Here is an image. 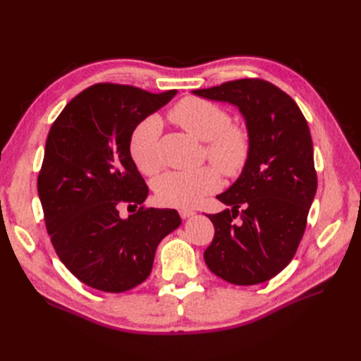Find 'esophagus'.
Instances as JSON below:
<instances>
[{
	"label": "esophagus",
	"mask_w": 361,
	"mask_h": 361,
	"mask_svg": "<svg viewBox=\"0 0 361 361\" xmlns=\"http://www.w3.org/2000/svg\"><path fill=\"white\" fill-rule=\"evenodd\" d=\"M179 215H180V218H190V216H192L194 215V211H190V209H180L179 211Z\"/></svg>",
	"instance_id": "1"
}]
</instances>
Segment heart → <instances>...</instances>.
Instances as JSON below:
<instances>
[{
  "label": "heart",
  "instance_id": "obj_1",
  "mask_svg": "<svg viewBox=\"0 0 361 361\" xmlns=\"http://www.w3.org/2000/svg\"><path fill=\"white\" fill-rule=\"evenodd\" d=\"M170 118L188 134L204 141L203 155L224 176H238L250 158L251 141L245 126L232 123L226 108L197 96H187L171 108ZM161 122L147 116L133 129L129 155L143 174H155L162 167L159 149ZM220 187V173L212 166L188 171H169L155 182L159 203L173 207H192L204 195Z\"/></svg>",
  "mask_w": 361,
  "mask_h": 361
}]
</instances>
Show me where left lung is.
<instances>
[{
	"mask_svg": "<svg viewBox=\"0 0 361 361\" xmlns=\"http://www.w3.org/2000/svg\"><path fill=\"white\" fill-rule=\"evenodd\" d=\"M192 93L236 105L251 141L241 176L216 195L231 209L207 215L215 233L204 262L233 285L264 283L297 253L318 187L307 120L288 93L260 78Z\"/></svg>",
	"mask_w": 361,
	"mask_h": 361,
	"instance_id": "obj_1",
	"label": "left lung"
}]
</instances>
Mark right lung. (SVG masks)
<instances>
[{"mask_svg": "<svg viewBox=\"0 0 361 361\" xmlns=\"http://www.w3.org/2000/svg\"><path fill=\"white\" fill-rule=\"evenodd\" d=\"M176 92L94 84L49 129L37 178L43 218L57 256L87 286L118 293L143 283L161 239L180 226L178 211L143 204L149 188L128 147L133 129ZM122 205L133 209L128 219Z\"/></svg>", "mask_w": 361, "mask_h": 361, "instance_id": "right-lung-1", "label": "right lung"}]
</instances>
